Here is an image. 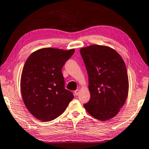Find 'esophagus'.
Instances as JSON below:
<instances>
[{
  "instance_id": "esophagus-1",
  "label": "esophagus",
  "mask_w": 149,
  "mask_h": 149,
  "mask_svg": "<svg viewBox=\"0 0 149 149\" xmlns=\"http://www.w3.org/2000/svg\"><path fill=\"white\" fill-rule=\"evenodd\" d=\"M79 93H80V91L79 90V89H78V90H76L74 91V94H75V95L76 96H78L79 95Z\"/></svg>"
}]
</instances>
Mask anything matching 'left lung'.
Instances as JSON below:
<instances>
[{
  "label": "left lung",
  "instance_id": "8db88e82",
  "mask_svg": "<svg viewBox=\"0 0 149 149\" xmlns=\"http://www.w3.org/2000/svg\"><path fill=\"white\" fill-rule=\"evenodd\" d=\"M88 76L91 98L84 104L97 119L115 116L123 106L129 91L127 68L123 58L111 48L94 45L80 51Z\"/></svg>",
  "mask_w": 149,
  "mask_h": 149
}]
</instances>
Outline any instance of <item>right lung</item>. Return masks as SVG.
<instances>
[{"instance_id":"obj_1","label":"right lung","mask_w":149,"mask_h":149,"mask_svg":"<svg viewBox=\"0 0 149 149\" xmlns=\"http://www.w3.org/2000/svg\"><path fill=\"white\" fill-rule=\"evenodd\" d=\"M74 50L45 48L31 54L22 70L20 88L25 106L34 116L51 121L64 113L74 98L65 88L62 68Z\"/></svg>"}]
</instances>
